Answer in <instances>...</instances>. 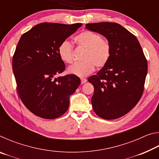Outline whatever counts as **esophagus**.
<instances>
[{"instance_id": "esophagus-1", "label": "esophagus", "mask_w": 159, "mask_h": 159, "mask_svg": "<svg viewBox=\"0 0 159 159\" xmlns=\"http://www.w3.org/2000/svg\"><path fill=\"white\" fill-rule=\"evenodd\" d=\"M86 82H87V79H83V78L80 79V83H81V84H83V83H85Z\"/></svg>"}]
</instances>
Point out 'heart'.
<instances>
[{"mask_svg":"<svg viewBox=\"0 0 159 159\" xmlns=\"http://www.w3.org/2000/svg\"><path fill=\"white\" fill-rule=\"evenodd\" d=\"M79 47L84 49L80 62L74 64L69 68V73L79 77L88 76L95 67L102 68L106 65L111 56V45L107 40L102 39L98 33L83 31L74 38ZM60 58L66 63L74 61V48L69 41H63L58 47Z\"/></svg>","mask_w":159,"mask_h":159,"instance_id":"1","label":"heart"}]
</instances>
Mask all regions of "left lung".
I'll return each mask as SVG.
<instances>
[{
    "label": "left lung",
    "mask_w": 159,
    "mask_h": 159,
    "mask_svg": "<svg viewBox=\"0 0 159 159\" xmlns=\"http://www.w3.org/2000/svg\"><path fill=\"white\" fill-rule=\"evenodd\" d=\"M85 27L105 36L111 48L107 64L88 79L94 86L93 110L104 119H116L133 109L143 94L147 59L135 36L121 25L99 22Z\"/></svg>",
    "instance_id": "1"
}]
</instances>
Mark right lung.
<instances>
[{
  "mask_svg": "<svg viewBox=\"0 0 159 159\" xmlns=\"http://www.w3.org/2000/svg\"><path fill=\"white\" fill-rule=\"evenodd\" d=\"M82 24L41 23L21 36L12 57L17 91L22 103L37 116L53 119L62 116L69 97L80 80L74 74L55 78L65 70L58 47Z\"/></svg>",
  "mask_w": 159,
  "mask_h": 159,
  "instance_id": "right-lung-1",
  "label": "right lung"
}]
</instances>
